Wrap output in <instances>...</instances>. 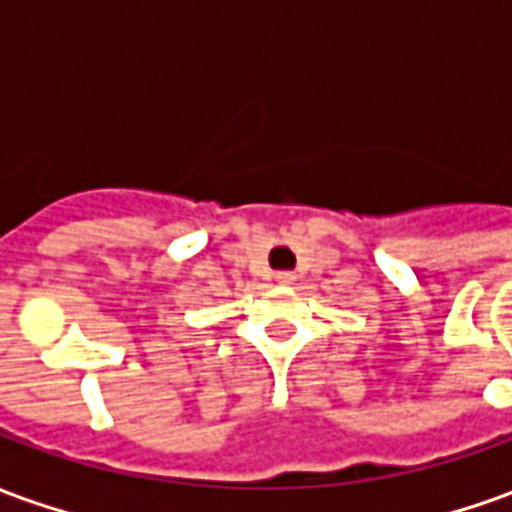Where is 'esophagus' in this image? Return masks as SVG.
<instances>
[{"label": "esophagus", "mask_w": 512, "mask_h": 512, "mask_svg": "<svg viewBox=\"0 0 512 512\" xmlns=\"http://www.w3.org/2000/svg\"><path fill=\"white\" fill-rule=\"evenodd\" d=\"M293 279H296V274H290V271H279L277 274V282H282V285H293Z\"/></svg>", "instance_id": "obj_1"}]
</instances>
